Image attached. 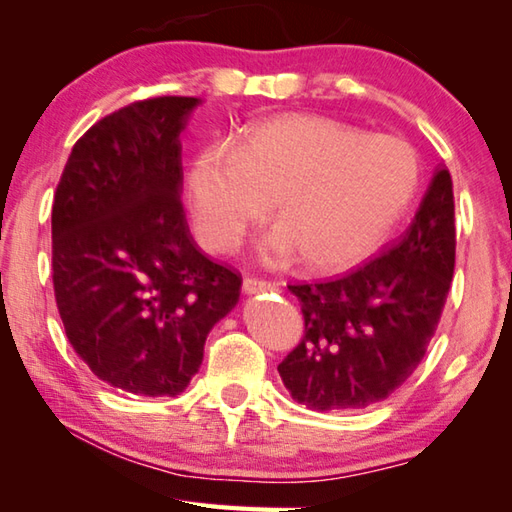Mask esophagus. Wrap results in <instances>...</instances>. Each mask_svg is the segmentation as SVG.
I'll return each instance as SVG.
<instances>
[{
    "label": "esophagus",
    "instance_id": "obj_1",
    "mask_svg": "<svg viewBox=\"0 0 512 512\" xmlns=\"http://www.w3.org/2000/svg\"><path fill=\"white\" fill-rule=\"evenodd\" d=\"M242 290H245L247 295H256V292H263V290H279V283L254 279V276H245V281H242Z\"/></svg>",
    "mask_w": 512,
    "mask_h": 512
}]
</instances>
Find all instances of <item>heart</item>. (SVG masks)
Here are the masks:
<instances>
[{
    "instance_id": "obj_1",
    "label": "heart",
    "mask_w": 512,
    "mask_h": 512,
    "mask_svg": "<svg viewBox=\"0 0 512 512\" xmlns=\"http://www.w3.org/2000/svg\"><path fill=\"white\" fill-rule=\"evenodd\" d=\"M420 186L413 147L395 136L326 117H281L251 129L233 154L206 152L188 172L192 226L215 254L236 251L272 213L261 256L286 265L304 256L320 272L370 258Z\"/></svg>"
}]
</instances>
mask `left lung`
Here are the masks:
<instances>
[{
	"instance_id": "obj_1",
	"label": "left lung",
	"mask_w": 512,
	"mask_h": 512,
	"mask_svg": "<svg viewBox=\"0 0 512 512\" xmlns=\"http://www.w3.org/2000/svg\"><path fill=\"white\" fill-rule=\"evenodd\" d=\"M454 183L445 165L404 236L331 281L295 283L304 338L279 374L313 410L365 408L417 370L438 329L456 265Z\"/></svg>"
}]
</instances>
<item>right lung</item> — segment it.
Listing matches in <instances>:
<instances>
[{
    "label": "right lung",
    "mask_w": 512,
    "mask_h": 512,
    "mask_svg": "<svg viewBox=\"0 0 512 512\" xmlns=\"http://www.w3.org/2000/svg\"><path fill=\"white\" fill-rule=\"evenodd\" d=\"M197 97H152L74 142L54 192L52 279L65 335L97 379L188 388L242 276L201 254L183 211L181 131Z\"/></svg>",
    "instance_id": "1"
}]
</instances>
